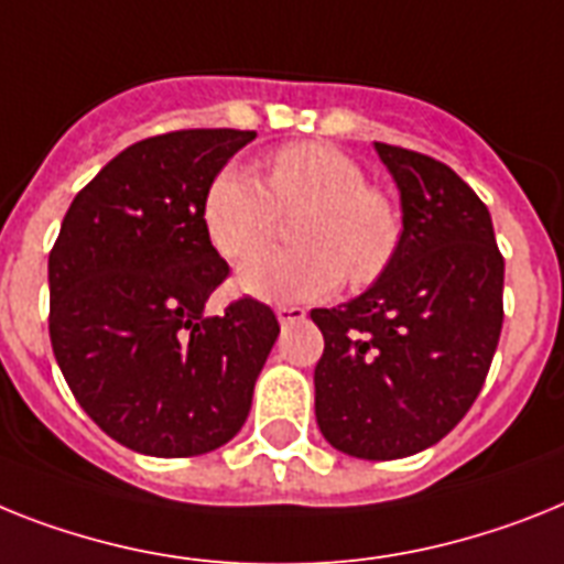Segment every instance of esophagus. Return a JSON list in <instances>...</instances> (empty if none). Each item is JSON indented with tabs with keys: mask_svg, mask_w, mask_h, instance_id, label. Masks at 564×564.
<instances>
[{
	"mask_svg": "<svg viewBox=\"0 0 564 564\" xmlns=\"http://www.w3.org/2000/svg\"><path fill=\"white\" fill-rule=\"evenodd\" d=\"M305 316H308V311L300 308V305H279V308H276V319H279V323H282V325H288V323H302Z\"/></svg>",
	"mask_w": 564,
	"mask_h": 564,
	"instance_id": "1",
	"label": "esophagus"
}]
</instances>
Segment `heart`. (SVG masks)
<instances>
[{
  "label": "heart",
  "instance_id": "1",
  "mask_svg": "<svg viewBox=\"0 0 564 564\" xmlns=\"http://www.w3.org/2000/svg\"><path fill=\"white\" fill-rule=\"evenodd\" d=\"M355 158L328 143H291L271 158V184L250 166L227 164L204 195V227L218 253L241 262L272 238L279 212L306 213L296 251L250 260L236 288L264 302H308L343 285H369L392 264L400 216L380 189L366 187Z\"/></svg>",
  "mask_w": 564,
  "mask_h": 564
}]
</instances>
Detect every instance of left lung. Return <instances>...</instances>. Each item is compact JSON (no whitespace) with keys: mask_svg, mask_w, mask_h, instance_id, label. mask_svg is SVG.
Returning a JSON list of instances; mask_svg holds the SVG:
<instances>
[{"mask_svg":"<svg viewBox=\"0 0 564 564\" xmlns=\"http://www.w3.org/2000/svg\"><path fill=\"white\" fill-rule=\"evenodd\" d=\"M400 193L403 232L375 285L314 308L323 438L366 460L438 444L478 398L501 334L505 259L490 209L441 161L375 143Z\"/></svg>","mask_w":564,"mask_h":564,"instance_id":"obj_1","label":"left lung"}]
</instances>
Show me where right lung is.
Returning a JSON list of instances; mask_svg holds the SVG:
<instances>
[{"label": "right lung", "mask_w": 564, "mask_h": 564, "mask_svg": "<svg viewBox=\"0 0 564 564\" xmlns=\"http://www.w3.org/2000/svg\"><path fill=\"white\" fill-rule=\"evenodd\" d=\"M253 138L184 129L132 143L77 193L48 256L59 371L83 412L134 453H213L248 421L279 323L250 296L207 316L227 262L202 207Z\"/></svg>", "instance_id": "right-lung-1"}]
</instances>
